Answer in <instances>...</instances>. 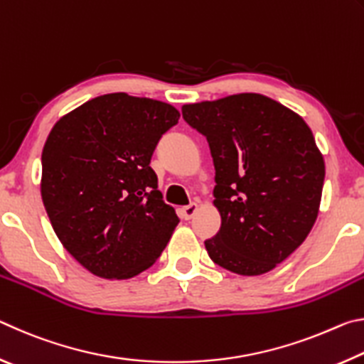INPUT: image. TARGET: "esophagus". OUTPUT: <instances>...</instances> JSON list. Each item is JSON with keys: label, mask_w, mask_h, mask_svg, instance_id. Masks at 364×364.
Listing matches in <instances>:
<instances>
[{"label": "esophagus", "mask_w": 364, "mask_h": 364, "mask_svg": "<svg viewBox=\"0 0 364 364\" xmlns=\"http://www.w3.org/2000/svg\"><path fill=\"white\" fill-rule=\"evenodd\" d=\"M197 210H199V204H197V202H193V204L183 207V208H181L183 218H184V220H191V218L194 217V213H196Z\"/></svg>", "instance_id": "1"}]
</instances>
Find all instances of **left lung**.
Segmentation results:
<instances>
[{"label": "left lung", "instance_id": "left-lung-1", "mask_svg": "<svg viewBox=\"0 0 364 364\" xmlns=\"http://www.w3.org/2000/svg\"><path fill=\"white\" fill-rule=\"evenodd\" d=\"M181 110L213 157L221 226L205 241L208 257L242 276L268 273L305 241L318 217L326 168L310 127L257 93Z\"/></svg>", "mask_w": 364, "mask_h": 364}]
</instances>
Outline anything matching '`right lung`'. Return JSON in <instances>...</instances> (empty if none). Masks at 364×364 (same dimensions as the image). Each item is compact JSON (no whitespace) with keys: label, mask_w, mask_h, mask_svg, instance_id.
Here are the masks:
<instances>
[{"label":"right lung","mask_w":364,"mask_h":364,"mask_svg":"<svg viewBox=\"0 0 364 364\" xmlns=\"http://www.w3.org/2000/svg\"><path fill=\"white\" fill-rule=\"evenodd\" d=\"M180 112L110 93L56 122L41 154V199L65 250L90 273L128 279L152 267L178 225L151 168Z\"/></svg>","instance_id":"right-lung-1"}]
</instances>
